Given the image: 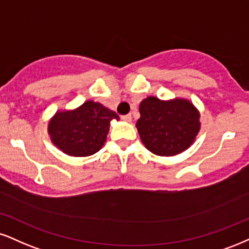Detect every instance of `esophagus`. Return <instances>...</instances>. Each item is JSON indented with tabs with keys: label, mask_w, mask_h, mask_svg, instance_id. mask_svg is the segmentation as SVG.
Masks as SVG:
<instances>
[{
	"label": "esophagus",
	"mask_w": 249,
	"mask_h": 249,
	"mask_svg": "<svg viewBox=\"0 0 249 249\" xmlns=\"http://www.w3.org/2000/svg\"><path fill=\"white\" fill-rule=\"evenodd\" d=\"M122 119L124 122H131L132 121V116L131 115H125V116H122Z\"/></svg>",
	"instance_id": "34e87169"
}]
</instances>
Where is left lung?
Here are the masks:
<instances>
[{"mask_svg": "<svg viewBox=\"0 0 249 249\" xmlns=\"http://www.w3.org/2000/svg\"><path fill=\"white\" fill-rule=\"evenodd\" d=\"M136 126L143 145L160 157H173L189 148L199 132V112L190 101H161L148 96L139 106Z\"/></svg>", "mask_w": 249, "mask_h": 249, "instance_id": "obj_1", "label": "left lung"}]
</instances>
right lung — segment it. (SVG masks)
<instances>
[{
	"instance_id": "obj_1",
	"label": "right lung",
	"mask_w": 249,
	"mask_h": 249,
	"mask_svg": "<svg viewBox=\"0 0 249 249\" xmlns=\"http://www.w3.org/2000/svg\"><path fill=\"white\" fill-rule=\"evenodd\" d=\"M111 119H117L101 103L87 101L74 110L56 111L49 123L51 140L60 151L71 157H89L103 147Z\"/></svg>"
}]
</instances>
